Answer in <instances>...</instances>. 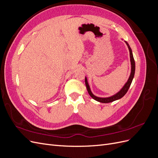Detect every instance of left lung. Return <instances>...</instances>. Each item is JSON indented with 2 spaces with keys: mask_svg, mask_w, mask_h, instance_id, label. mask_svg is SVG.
<instances>
[{
  "mask_svg": "<svg viewBox=\"0 0 158 158\" xmlns=\"http://www.w3.org/2000/svg\"><path fill=\"white\" fill-rule=\"evenodd\" d=\"M125 43L128 46V48L129 49V52H130V58H131V73L130 76H129L127 82L125 84V85H124L123 88L120 91H119V92L117 94L113 95V96L109 97V98H98V97L95 96V95L92 93V92H91L88 83V81H87V78H85V85H86V88H87V90H88V92L89 95L94 99L96 100V101H98L99 102L106 103L113 102L114 101H115V100L121 99V98H123L124 95H125L127 94L129 88H130V86H131V84L132 83V79L134 78V76H135V59H134L131 48L130 47V46H129L128 44L127 41H125Z\"/></svg>",
  "mask_w": 158,
  "mask_h": 158,
  "instance_id": "obj_1",
  "label": "left lung"
}]
</instances>
